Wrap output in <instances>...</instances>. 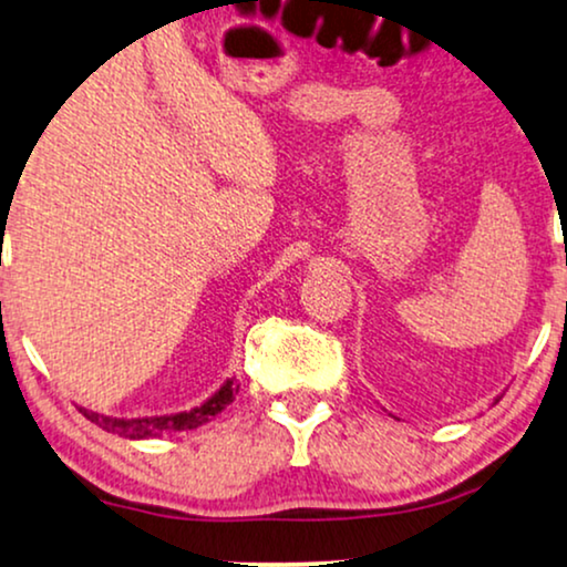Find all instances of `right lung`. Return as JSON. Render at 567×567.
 Masks as SVG:
<instances>
[{
    "instance_id": "right-lung-1",
    "label": "right lung",
    "mask_w": 567,
    "mask_h": 567,
    "mask_svg": "<svg viewBox=\"0 0 567 567\" xmlns=\"http://www.w3.org/2000/svg\"><path fill=\"white\" fill-rule=\"evenodd\" d=\"M236 388L233 382H225L215 395L209 398L204 405H196V409L183 411V414L172 416H137V419H116V416H103L92 414V411H84V416L90 422H95L97 427L105 432H113L118 437H130V441H143V437H158V435H172V432H185L196 430L202 424L212 422L225 405L233 403V395H236Z\"/></svg>"
}]
</instances>
